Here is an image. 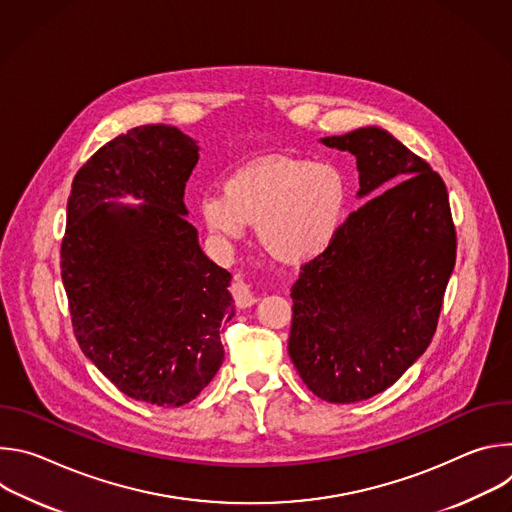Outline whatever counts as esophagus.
I'll return each instance as SVG.
<instances>
[{
    "label": "esophagus",
    "mask_w": 512,
    "mask_h": 512,
    "mask_svg": "<svg viewBox=\"0 0 512 512\" xmlns=\"http://www.w3.org/2000/svg\"><path fill=\"white\" fill-rule=\"evenodd\" d=\"M231 291H233V298H235L237 308H249V306H253L257 302V296L251 291V285L245 283L243 279H237L233 283Z\"/></svg>",
    "instance_id": "esophagus-1"
}]
</instances>
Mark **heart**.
Wrapping results in <instances>:
<instances>
[{
    "instance_id": "obj_1",
    "label": "heart",
    "mask_w": 512,
    "mask_h": 512,
    "mask_svg": "<svg viewBox=\"0 0 512 512\" xmlns=\"http://www.w3.org/2000/svg\"><path fill=\"white\" fill-rule=\"evenodd\" d=\"M348 202L350 182L336 162L267 158L237 170L225 194H204L198 208L216 237L241 239L247 225H259L269 255L300 265L336 241Z\"/></svg>"
}]
</instances>
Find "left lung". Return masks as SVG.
<instances>
[{
  "label": "left lung",
  "instance_id": "obj_1",
  "mask_svg": "<svg viewBox=\"0 0 512 512\" xmlns=\"http://www.w3.org/2000/svg\"><path fill=\"white\" fill-rule=\"evenodd\" d=\"M356 158L369 198L291 285L287 350L308 389L354 403L391 387L425 352L456 265L440 174L381 127L320 139Z\"/></svg>",
  "mask_w": 512,
  "mask_h": 512
}]
</instances>
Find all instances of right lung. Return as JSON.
<instances>
[{
    "instance_id": "1",
    "label": "right lung",
    "mask_w": 512,
    "mask_h": 512,
    "mask_svg": "<svg viewBox=\"0 0 512 512\" xmlns=\"http://www.w3.org/2000/svg\"><path fill=\"white\" fill-rule=\"evenodd\" d=\"M198 150L172 125L129 129L77 172L66 204L60 269L79 346L121 393L158 407L212 381L235 316L231 273L184 218ZM123 195L142 204L112 202Z\"/></svg>"
}]
</instances>
